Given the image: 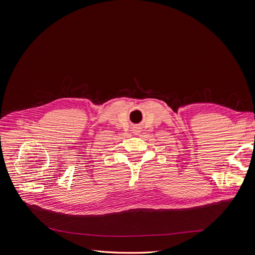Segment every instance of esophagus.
<instances>
[{"label":"esophagus","instance_id":"esophagus-1","mask_svg":"<svg viewBox=\"0 0 255 255\" xmlns=\"http://www.w3.org/2000/svg\"><path fill=\"white\" fill-rule=\"evenodd\" d=\"M135 132H140V130H135Z\"/></svg>","mask_w":255,"mask_h":255}]
</instances>
